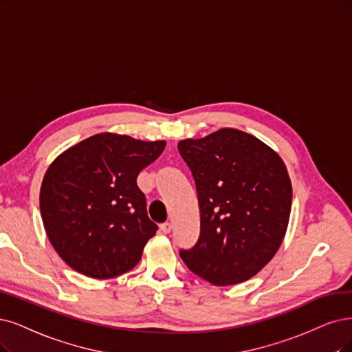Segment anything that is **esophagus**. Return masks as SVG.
Instances as JSON below:
<instances>
[{
	"mask_svg": "<svg viewBox=\"0 0 352 352\" xmlns=\"http://www.w3.org/2000/svg\"><path fill=\"white\" fill-rule=\"evenodd\" d=\"M160 229H161V232H162V233H165V235H166V233L171 232V229H173V225L169 223V222H165V223H162V225L160 226Z\"/></svg>",
	"mask_w": 352,
	"mask_h": 352,
	"instance_id": "1",
	"label": "esophagus"
}]
</instances>
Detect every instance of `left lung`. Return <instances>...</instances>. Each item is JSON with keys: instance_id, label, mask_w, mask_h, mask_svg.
Wrapping results in <instances>:
<instances>
[{"instance_id": "left-lung-1", "label": "left lung", "mask_w": 352, "mask_h": 352, "mask_svg": "<svg viewBox=\"0 0 352 352\" xmlns=\"http://www.w3.org/2000/svg\"><path fill=\"white\" fill-rule=\"evenodd\" d=\"M196 183L200 236L181 251L186 265L214 285L258 274L278 251L292 212V181L280 155L238 129L178 142Z\"/></svg>"}]
</instances>
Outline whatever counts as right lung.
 Masks as SVG:
<instances>
[{"label": "right lung", "instance_id": "obj_1", "mask_svg": "<svg viewBox=\"0 0 352 352\" xmlns=\"http://www.w3.org/2000/svg\"><path fill=\"white\" fill-rule=\"evenodd\" d=\"M165 140L98 133L62 152L41 187L46 235L72 270L113 278L132 270L158 226L148 217L136 178L165 149Z\"/></svg>", "mask_w": 352, "mask_h": 352}]
</instances>
